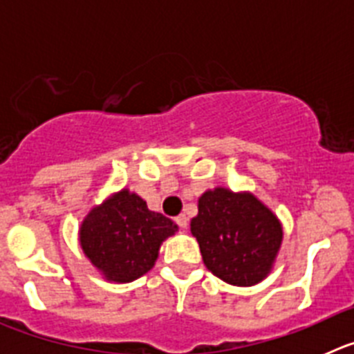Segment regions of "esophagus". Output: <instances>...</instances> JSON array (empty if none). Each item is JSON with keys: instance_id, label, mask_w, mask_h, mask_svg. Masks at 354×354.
Here are the masks:
<instances>
[{"instance_id": "1", "label": "esophagus", "mask_w": 354, "mask_h": 354, "mask_svg": "<svg viewBox=\"0 0 354 354\" xmlns=\"http://www.w3.org/2000/svg\"><path fill=\"white\" fill-rule=\"evenodd\" d=\"M175 223L179 225L180 228H186L187 227V218L184 214H180V216H177V218H175Z\"/></svg>"}]
</instances>
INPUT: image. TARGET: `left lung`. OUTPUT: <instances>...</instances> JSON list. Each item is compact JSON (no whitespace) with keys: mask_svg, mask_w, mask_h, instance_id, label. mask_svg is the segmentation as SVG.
Instances as JSON below:
<instances>
[{"mask_svg":"<svg viewBox=\"0 0 354 354\" xmlns=\"http://www.w3.org/2000/svg\"><path fill=\"white\" fill-rule=\"evenodd\" d=\"M204 264L223 282L252 287L273 270L283 241L278 216L250 192L214 187L198 198L192 220Z\"/></svg>","mask_w":354,"mask_h":354,"instance_id":"obj_1","label":"left lung"}]
</instances>
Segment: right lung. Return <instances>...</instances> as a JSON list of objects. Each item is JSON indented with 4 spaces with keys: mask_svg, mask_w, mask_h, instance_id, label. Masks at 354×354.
<instances>
[{
    "mask_svg": "<svg viewBox=\"0 0 354 354\" xmlns=\"http://www.w3.org/2000/svg\"><path fill=\"white\" fill-rule=\"evenodd\" d=\"M177 230L170 218L150 211L142 196L122 187L86 212L80 246L104 280L129 283L154 268L162 241Z\"/></svg>",
    "mask_w": 354,
    "mask_h": 354,
    "instance_id": "add662e5",
    "label": "right lung"
}]
</instances>
